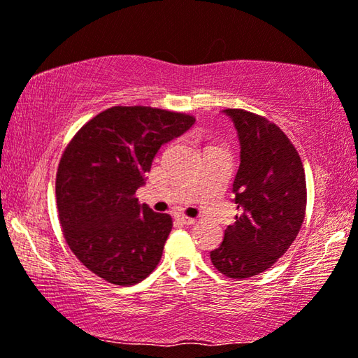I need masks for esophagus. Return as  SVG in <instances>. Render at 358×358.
<instances>
[{"label": "esophagus", "instance_id": "1", "mask_svg": "<svg viewBox=\"0 0 358 358\" xmlns=\"http://www.w3.org/2000/svg\"><path fill=\"white\" fill-rule=\"evenodd\" d=\"M178 221H181L183 224H194L196 220L194 218H189V217H185V215H180Z\"/></svg>", "mask_w": 358, "mask_h": 358}]
</instances>
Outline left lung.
Returning <instances> with one entry per match:
<instances>
[{"label":"left lung","mask_w":358,"mask_h":358,"mask_svg":"<svg viewBox=\"0 0 358 358\" xmlns=\"http://www.w3.org/2000/svg\"><path fill=\"white\" fill-rule=\"evenodd\" d=\"M241 143V166L232 183L239 215L210 252L229 279H247L271 268L296 239L306 213L301 157L280 127L245 110H223Z\"/></svg>","instance_id":"1"}]
</instances>
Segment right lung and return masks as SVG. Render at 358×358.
<instances>
[{
    "label": "right lung",
    "instance_id": "obj_1",
    "mask_svg": "<svg viewBox=\"0 0 358 358\" xmlns=\"http://www.w3.org/2000/svg\"><path fill=\"white\" fill-rule=\"evenodd\" d=\"M196 119L151 106H113L79 129L62 155L55 181L65 241L89 271L115 285L146 279L162 257L172 218L135 192L159 148Z\"/></svg>",
    "mask_w": 358,
    "mask_h": 358
}]
</instances>
